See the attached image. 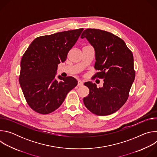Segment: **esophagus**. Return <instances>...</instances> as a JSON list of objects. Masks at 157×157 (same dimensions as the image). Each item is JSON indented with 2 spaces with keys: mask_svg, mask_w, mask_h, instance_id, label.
<instances>
[{
  "mask_svg": "<svg viewBox=\"0 0 157 157\" xmlns=\"http://www.w3.org/2000/svg\"><path fill=\"white\" fill-rule=\"evenodd\" d=\"M78 86H83V82H82V81H81V80H79L78 82Z\"/></svg>",
  "mask_w": 157,
  "mask_h": 157,
  "instance_id": "esophagus-1",
  "label": "esophagus"
}]
</instances>
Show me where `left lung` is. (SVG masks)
<instances>
[{
  "mask_svg": "<svg viewBox=\"0 0 157 157\" xmlns=\"http://www.w3.org/2000/svg\"><path fill=\"white\" fill-rule=\"evenodd\" d=\"M86 38L95 50L94 77L104 79L103 86L86 82L89 94L84 98L86 108L98 116H107L117 111L127 101L136 72L133 56L123 40L112 33L94 29L85 30Z\"/></svg>",
  "mask_w": 157,
  "mask_h": 157,
  "instance_id": "1",
  "label": "left lung"
}]
</instances>
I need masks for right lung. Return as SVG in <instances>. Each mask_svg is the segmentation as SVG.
Wrapping results in <instances>:
<instances>
[{"mask_svg": "<svg viewBox=\"0 0 157 157\" xmlns=\"http://www.w3.org/2000/svg\"><path fill=\"white\" fill-rule=\"evenodd\" d=\"M84 29L69 30L37 37L20 62L19 82L29 105L48 114L57 109L67 94L78 84L71 76L55 79L58 64L63 63Z\"/></svg>", "mask_w": 157, "mask_h": 157, "instance_id": "right-lung-1", "label": "right lung"}]
</instances>
